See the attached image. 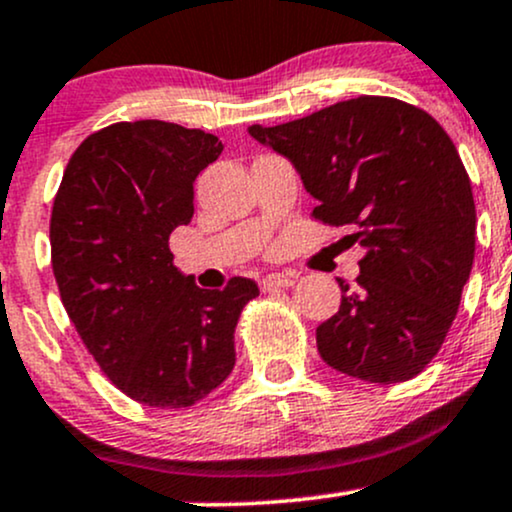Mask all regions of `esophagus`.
<instances>
[{"instance_id": "esophagus-1", "label": "esophagus", "mask_w": 512, "mask_h": 512, "mask_svg": "<svg viewBox=\"0 0 512 512\" xmlns=\"http://www.w3.org/2000/svg\"><path fill=\"white\" fill-rule=\"evenodd\" d=\"M295 283V276H288V273H271L261 280V290L268 293V290H278V288H290Z\"/></svg>"}]
</instances>
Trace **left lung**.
I'll list each match as a JSON object with an SVG mask.
<instances>
[{
	"label": "left lung",
	"mask_w": 512,
	"mask_h": 512,
	"mask_svg": "<svg viewBox=\"0 0 512 512\" xmlns=\"http://www.w3.org/2000/svg\"><path fill=\"white\" fill-rule=\"evenodd\" d=\"M249 134L288 158L312 217L366 249L356 288L317 327L324 364L368 383L410 381L437 356L476 249L469 175L447 131L395 97H356Z\"/></svg>",
	"instance_id": "1"
}]
</instances>
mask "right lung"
I'll return each instance as SVG.
<instances>
[{
    "label": "right lung",
    "mask_w": 512,
    "mask_h": 512,
    "mask_svg": "<svg viewBox=\"0 0 512 512\" xmlns=\"http://www.w3.org/2000/svg\"><path fill=\"white\" fill-rule=\"evenodd\" d=\"M200 129L141 119L95 131L70 156L51 212L60 300L100 368L151 408H190L232 373L251 278L197 288L168 239L195 212V178L222 153Z\"/></svg>",
    "instance_id": "add662e5"
}]
</instances>
